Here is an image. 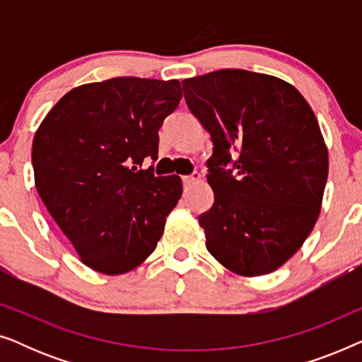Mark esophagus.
Returning <instances> with one entry per match:
<instances>
[{
  "instance_id": "esophagus-1",
  "label": "esophagus",
  "mask_w": 362,
  "mask_h": 362,
  "mask_svg": "<svg viewBox=\"0 0 362 362\" xmlns=\"http://www.w3.org/2000/svg\"><path fill=\"white\" fill-rule=\"evenodd\" d=\"M199 180H201L199 173H192V175H189V176H182V182H185V186L194 185V182H197Z\"/></svg>"
}]
</instances>
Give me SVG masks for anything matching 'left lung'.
<instances>
[{
	"label": "left lung",
	"instance_id": "obj_1",
	"mask_svg": "<svg viewBox=\"0 0 362 362\" xmlns=\"http://www.w3.org/2000/svg\"><path fill=\"white\" fill-rule=\"evenodd\" d=\"M182 90L214 145V204L199 216L207 250L234 274H270L320 216L328 150L318 120L293 86L267 74L222 69L186 78Z\"/></svg>",
	"mask_w": 362,
	"mask_h": 362
}]
</instances>
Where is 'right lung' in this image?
I'll use <instances>...</instances> for the list:
<instances>
[{
	"instance_id": "right-lung-1",
	"label": "right lung",
	"mask_w": 362,
	"mask_h": 362,
	"mask_svg": "<svg viewBox=\"0 0 362 362\" xmlns=\"http://www.w3.org/2000/svg\"><path fill=\"white\" fill-rule=\"evenodd\" d=\"M177 81L117 77L67 92L33 141L36 189L87 267L127 274L156 249L180 176H155L158 130L180 105Z\"/></svg>"
}]
</instances>
